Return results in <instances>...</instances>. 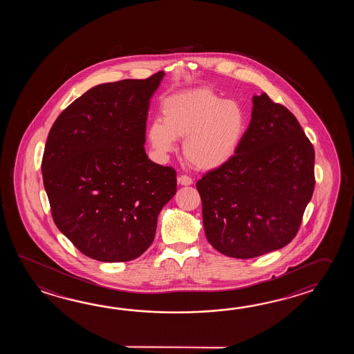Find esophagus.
<instances>
[{"label":"esophagus","mask_w":354,"mask_h":354,"mask_svg":"<svg viewBox=\"0 0 354 354\" xmlns=\"http://www.w3.org/2000/svg\"><path fill=\"white\" fill-rule=\"evenodd\" d=\"M177 182H178V185L180 186H189V185H192L194 183V180L191 177H188L186 174H182L178 178H177Z\"/></svg>","instance_id":"esophagus-1"}]
</instances>
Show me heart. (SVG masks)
I'll list each match as a JSON object with an SVG mask.
<instances>
[{
  "instance_id": "obj_1",
  "label": "heart",
  "mask_w": 354,
  "mask_h": 354,
  "mask_svg": "<svg viewBox=\"0 0 354 354\" xmlns=\"http://www.w3.org/2000/svg\"><path fill=\"white\" fill-rule=\"evenodd\" d=\"M162 121H151L147 138L154 151L166 157L185 139L183 156L196 169L214 171L229 163L241 147L248 120L243 106L209 88L171 95L162 101Z\"/></svg>"
}]
</instances>
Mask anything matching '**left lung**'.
I'll use <instances>...</instances> for the list:
<instances>
[{
	"instance_id": "8db88e82",
	"label": "left lung",
	"mask_w": 354,
	"mask_h": 354,
	"mask_svg": "<svg viewBox=\"0 0 354 354\" xmlns=\"http://www.w3.org/2000/svg\"><path fill=\"white\" fill-rule=\"evenodd\" d=\"M252 102L250 124L234 158L196 183L207 241L239 259L292 241L315 186V151L294 113L267 93Z\"/></svg>"
}]
</instances>
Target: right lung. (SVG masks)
I'll return each instance as SVG.
<instances>
[{
    "mask_svg": "<svg viewBox=\"0 0 354 354\" xmlns=\"http://www.w3.org/2000/svg\"><path fill=\"white\" fill-rule=\"evenodd\" d=\"M163 77L95 86L49 131L41 174L54 223L92 259L142 256L176 194V171L151 162L144 149L149 102Z\"/></svg>",
    "mask_w": 354,
    "mask_h": 354,
    "instance_id": "right-lung-1",
    "label": "right lung"
}]
</instances>
